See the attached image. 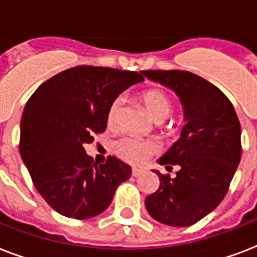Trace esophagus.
<instances>
[{
	"label": "esophagus",
	"instance_id": "obj_1",
	"mask_svg": "<svg viewBox=\"0 0 257 257\" xmlns=\"http://www.w3.org/2000/svg\"><path fill=\"white\" fill-rule=\"evenodd\" d=\"M141 172H143V169H141V168H136V167H133V168H132V176L137 177V176L141 175Z\"/></svg>",
	"mask_w": 257,
	"mask_h": 257
}]
</instances>
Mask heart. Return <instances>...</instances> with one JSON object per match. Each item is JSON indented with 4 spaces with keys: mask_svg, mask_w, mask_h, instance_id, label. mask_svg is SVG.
I'll return each instance as SVG.
<instances>
[{
    "mask_svg": "<svg viewBox=\"0 0 257 257\" xmlns=\"http://www.w3.org/2000/svg\"><path fill=\"white\" fill-rule=\"evenodd\" d=\"M141 100L145 104L147 109L157 122H163L172 116L175 110L173 101L167 92L163 89L153 88L141 93ZM122 97H116L110 102L106 113V121L109 126H116L120 121V113L122 109ZM160 149L156 141L144 140L140 137L124 136L117 140L113 145V152L121 160L126 161L129 164H143L149 156L156 153Z\"/></svg>",
    "mask_w": 257,
    "mask_h": 257,
    "instance_id": "obj_1",
    "label": "heart"
}]
</instances>
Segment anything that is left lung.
Wrapping results in <instances>:
<instances>
[{
	"mask_svg": "<svg viewBox=\"0 0 257 257\" xmlns=\"http://www.w3.org/2000/svg\"><path fill=\"white\" fill-rule=\"evenodd\" d=\"M179 96L187 124L181 137L159 159L176 177L155 171L160 187L147 196L153 219L189 227L211 213L227 195L241 159V126L233 105L217 86L187 70H143Z\"/></svg>",
	"mask_w": 257,
	"mask_h": 257,
	"instance_id": "1",
	"label": "left lung"
}]
</instances>
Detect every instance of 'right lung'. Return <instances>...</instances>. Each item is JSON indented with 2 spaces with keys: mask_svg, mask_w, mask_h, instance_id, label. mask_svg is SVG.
<instances>
[{
  "mask_svg": "<svg viewBox=\"0 0 257 257\" xmlns=\"http://www.w3.org/2000/svg\"><path fill=\"white\" fill-rule=\"evenodd\" d=\"M141 73L80 65L36 89L22 113L20 153L38 193L60 215L85 220L112 203L132 169L116 157L97 165L84 145L106 128L110 102Z\"/></svg>",
  "mask_w": 257,
  "mask_h": 257,
  "instance_id": "1",
  "label": "right lung"
}]
</instances>
